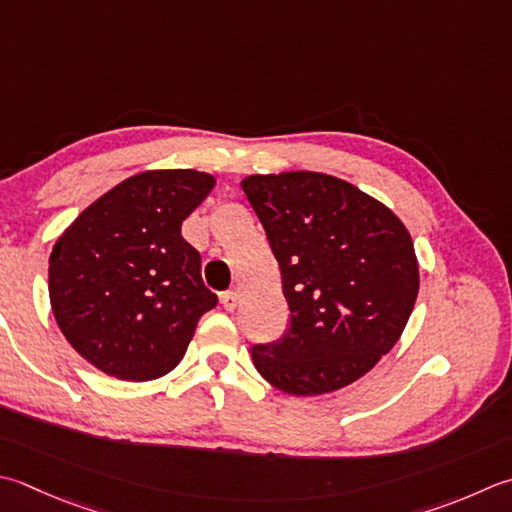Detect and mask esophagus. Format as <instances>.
Listing matches in <instances>:
<instances>
[{"label": "esophagus", "instance_id": "34e87169", "mask_svg": "<svg viewBox=\"0 0 512 512\" xmlns=\"http://www.w3.org/2000/svg\"><path fill=\"white\" fill-rule=\"evenodd\" d=\"M237 302H239L237 290H226V293L222 295V304H224L226 310H235V308H237Z\"/></svg>", "mask_w": 512, "mask_h": 512}]
</instances>
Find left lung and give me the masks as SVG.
<instances>
[{"mask_svg": "<svg viewBox=\"0 0 512 512\" xmlns=\"http://www.w3.org/2000/svg\"><path fill=\"white\" fill-rule=\"evenodd\" d=\"M290 308L286 333L250 348L268 384L324 395L353 384L397 344L413 313L419 266L393 210L344 179L310 170L250 175Z\"/></svg>", "mask_w": 512, "mask_h": 512, "instance_id": "1", "label": "left lung"}]
</instances>
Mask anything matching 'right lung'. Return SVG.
<instances>
[{"instance_id":"add662e5","label":"right lung","mask_w":512,"mask_h":512,"mask_svg":"<svg viewBox=\"0 0 512 512\" xmlns=\"http://www.w3.org/2000/svg\"><path fill=\"white\" fill-rule=\"evenodd\" d=\"M215 177L146 170L90 204L50 253L48 293L68 344L102 373L148 382L170 373L217 295L182 222Z\"/></svg>"}]
</instances>
